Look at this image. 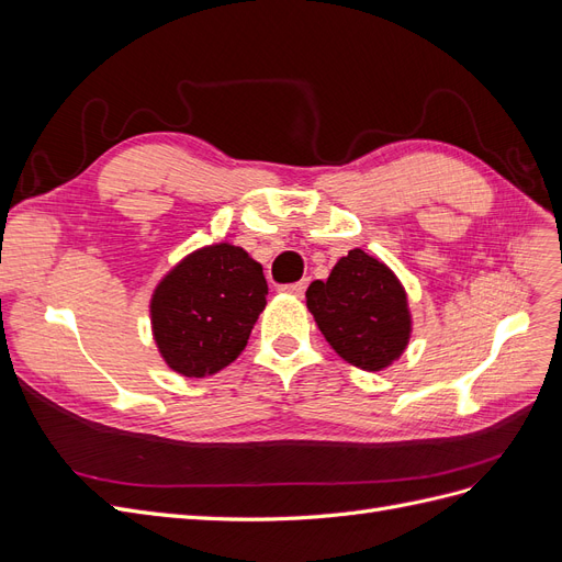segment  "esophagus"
Masks as SVG:
<instances>
[{"label":"esophagus","instance_id":"esophagus-1","mask_svg":"<svg viewBox=\"0 0 562 562\" xmlns=\"http://www.w3.org/2000/svg\"><path fill=\"white\" fill-rule=\"evenodd\" d=\"M283 293H288V295H295V297H302L304 295V291H307V281H297V283H288V285H283L281 288Z\"/></svg>","mask_w":562,"mask_h":562}]
</instances>
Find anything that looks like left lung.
Returning a JSON list of instances; mask_svg holds the SVG:
<instances>
[{"label": "left lung", "instance_id": "obj_1", "mask_svg": "<svg viewBox=\"0 0 562 562\" xmlns=\"http://www.w3.org/2000/svg\"><path fill=\"white\" fill-rule=\"evenodd\" d=\"M307 307L328 345L368 372L398 361L411 339L413 321L401 281L361 248L349 250L328 281L307 288Z\"/></svg>", "mask_w": 562, "mask_h": 562}]
</instances>
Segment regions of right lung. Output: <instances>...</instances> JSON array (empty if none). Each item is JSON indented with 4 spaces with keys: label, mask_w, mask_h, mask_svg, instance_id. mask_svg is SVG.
<instances>
[{
    "label": "right lung",
    "mask_w": 562,
    "mask_h": 562,
    "mask_svg": "<svg viewBox=\"0 0 562 562\" xmlns=\"http://www.w3.org/2000/svg\"><path fill=\"white\" fill-rule=\"evenodd\" d=\"M265 304L262 265L244 248L194 250L168 271L149 302L161 359L184 378L215 375L244 351Z\"/></svg>",
    "instance_id": "1"
}]
</instances>
